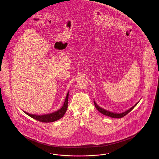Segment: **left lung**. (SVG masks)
<instances>
[{"instance_id": "left-lung-1", "label": "left lung", "mask_w": 159, "mask_h": 159, "mask_svg": "<svg viewBox=\"0 0 159 159\" xmlns=\"http://www.w3.org/2000/svg\"><path fill=\"white\" fill-rule=\"evenodd\" d=\"M138 102L136 104H135L134 106H133V107H132L130 108H129V110H126V111H125V112H123V113H116L110 112V111H108V110H106L105 109H104V108L100 107L99 106H98V105L96 104L95 101H94V104H95V106L96 108L97 109V110L99 112H100L101 113L103 114L104 115L107 116H108V117H113V118H117V119L121 118V117H124L125 116H126V114H128L129 112H130V111L134 109V108L138 104Z\"/></svg>"}]
</instances>
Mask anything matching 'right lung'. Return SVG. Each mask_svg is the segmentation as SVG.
<instances>
[{"instance_id":"1","label":"right lung","mask_w":159,"mask_h":159,"mask_svg":"<svg viewBox=\"0 0 159 159\" xmlns=\"http://www.w3.org/2000/svg\"><path fill=\"white\" fill-rule=\"evenodd\" d=\"M68 93H69V92H68V93L67 94L66 98L64 103L62 107L61 108L60 110H57V111L52 113L47 114H44V115H36V114H31L28 113L24 111H23L27 115L32 117L33 119L38 120V121H41V122L49 123V122L57 121V120L60 119L61 118H62L67 111V109L68 107Z\"/></svg>"}]
</instances>
